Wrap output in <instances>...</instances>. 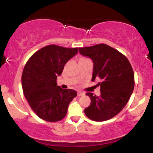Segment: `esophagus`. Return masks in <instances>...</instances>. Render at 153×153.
Returning <instances> with one entry per match:
<instances>
[{
    "mask_svg": "<svg viewBox=\"0 0 153 153\" xmlns=\"http://www.w3.org/2000/svg\"><path fill=\"white\" fill-rule=\"evenodd\" d=\"M84 94H84L83 92H81V91H78V96H81Z\"/></svg>",
    "mask_w": 153,
    "mask_h": 153,
    "instance_id": "esophagus-1",
    "label": "esophagus"
}]
</instances>
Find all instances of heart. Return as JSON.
<instances>
[{
    "mask_svg": "<svg viewBox=\"0 0 153 153\" xmlns=\"http://www.w3.org/2000/svg\"><path fill=\"white\" fill-rule=\"evenodd\" d=\"M82 59H85V58H82Z\"/></svg>",
    "mask_w": 153,
    "mask_h": 153,
    "instance_id": "heart-1",
    "label": "heart"
}]
</instances>
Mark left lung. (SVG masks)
Returning <instances> with one entry per match:
<instances>
[{
  "label": "left lung",
  "mask_w": 153,
  "mask_h": 153,
  "mask_svg": "<svg viewBox=\"0 0 153 153\" xmlns=\"http://www.w3.org/2000/svg\"><path fill=\"white\" fill-rule=\"evenodd\" d=\"M79 52L94 62L92 81L100 80L101 95L87 93L90 106L85 114L91 120L103 122L113 118L126 106L134 87V72L124 54L105 44L79 48Z\"/></svg>",
  "instance_id": "obj_1"
}]
</instances>
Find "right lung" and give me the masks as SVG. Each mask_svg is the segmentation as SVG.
Here are the masks:
<instances>
[{
    "label": "right lung",
    "mask_w": 153,
    "mask_h": 153,
    "mask_svg": "<svg viewBox=\"0 0 153 153\" xmlns=\"http://www.w3.org/2000/svg\"><path fill=\"white\" fill-rule=\"evenodd\" d=\"M78 52V48L51 45L35 52L26 62L22 76L23 92L39 118L54 122L66 116L69 103L77 92L62 89L56 80L65 65Z\"/></svg>",
    "instance_id": "right-lung-1"
}]
</instances>
